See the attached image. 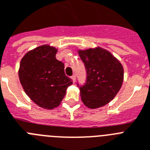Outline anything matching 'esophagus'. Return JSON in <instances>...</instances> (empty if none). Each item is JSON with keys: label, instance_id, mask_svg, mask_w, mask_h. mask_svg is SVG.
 I'll use <instances>...</instances> for the list:
<instances>
[{"label": "esophagus", "instance_id": "1", "mask_svg": "<svg viewBox=\"0 0 150 150\" xmlns=\"http://www.w3.org/2000/svg\"><path fill=\"white\" fill-rule=\"evenodd\" d=\"M71 79H72V81H73V82L75 83V81H76V75H72V76L71 77Z\"/></svg>", "mask_w": 150, "mask_h": 150}]
</instances>
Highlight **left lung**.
<instances>
[{"label": "left lung", "instance_id": "left-lung-1", "mask_svg": "<svg viewBox=\"0 0 150 150\" xmlns=\"http://www.w3.org/2000/svg\"><path fill=\"white\" fill-rule=\"evenodd\" d=\"M87 79L83 85L77 84L81 100L91 109L101 107L110 102L122 85L124 70L121 62L103 48L79 50Z\"/></svg>", "mask_w": 150, "mask_h": 150}]
</instances>
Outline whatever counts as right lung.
Returning a JSON list of instances; mask_svg holds the SVG:
<instances>
[{
    "label": "right lung",
    "instance_id": "obj_1",
    "mask_svg": "<svg viewBox=\"0 0 150 150\" xmlns=\"http://www.w3.org/2000/svg\"><path fill=\"white\" fill-rule=\"evenodd\" d=\"M57 52L55 47L42 45L28 52L19 66V80L25 92L44 109L59 106L72 84L65 74L64 63L56 58Z\"/></svg>",
    "mask_w": 150,
    "mask_h": 150
}]
</instances>
